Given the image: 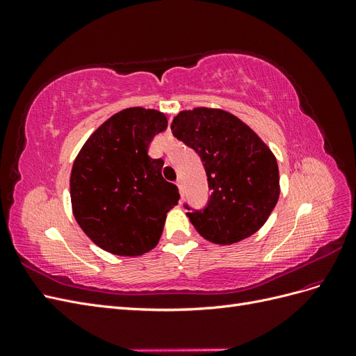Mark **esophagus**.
I'll return each mask as SVG.
<instances>
[{"label": "esophagus", "instance_id": "34e87169", "mask_svg": "<svg viewBox=\"0 0 356 356\" xmlns=\"http://www.w3.org/2000/svg\"><path fill=\"white\" fill-rule=\"evenodd\" d=\"M177 186H178V188H179V195H181V197H184V182H182V179H178L177 181Z\"/></svg>", "mask_w": 356, "mask_h": 356}]
</instances>
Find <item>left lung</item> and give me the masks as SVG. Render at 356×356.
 <instances>
[{
	"label": "left lung",
	"instance_id": "1",
	"mask_svg": "<svg viewBox=\"0 0 356 356\" xmlns=\"http://www.w3.org/2000/svg\"><path fill=\"white\" fill-rule=\"evenodd\" d=\"M170 131L195 149L207 170V204L195 209L184 203L195 229L220 245L250 238L279 199V169L270 149L238 117L222 110L182 111Z\"/></svg>",
	"mask_w": 356,
	"mask_h": 356
}]
</instances>
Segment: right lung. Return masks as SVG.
Returning <instances> with one entry per match:
<instances>
[{"label":"right lung","instance_id":"add662e5","mask_svg":"<svg viewBox=\"0 0 356 356\" xmlns=\"http://www.w3.org/2000/svg\"><path fill=\"white\" fill-rule=\"evenodd\" d=\"M168 127L165 114L135 106L108 118L86 141L71 172L72 212L102 250L134 257L148 252L163 232L178 187L161 177L165 161L148 156Z\"/></svg>","mask_w":356,"mask_h":356}]
</instances>
